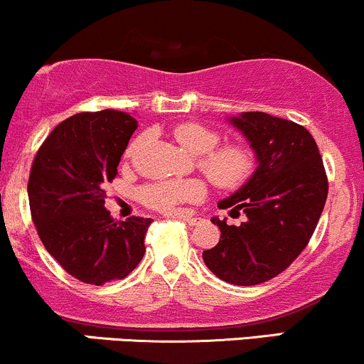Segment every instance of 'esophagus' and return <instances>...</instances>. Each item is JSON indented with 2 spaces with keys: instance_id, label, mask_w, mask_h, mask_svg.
<instances>
[{
  "instance_id": "1",
  "label": "esophagus",
  "mask_w": 364,
  "mask_h": 364,
  "mask_svg": "<svg viewBox=\"0 0 364 364\" xmlns=\"http://www.w3.org/2000/svg\"><path fill=\"white\" fill-rule=\"evenodd\" d=\"M176 217H178V219L185 220V223H186L188 225H196V224H200V219H196V217H191V215H186V214H176Z\"/></svg>"
}]
</instances>
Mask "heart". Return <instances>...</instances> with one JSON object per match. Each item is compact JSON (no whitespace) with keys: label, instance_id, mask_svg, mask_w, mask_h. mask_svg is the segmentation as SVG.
<instances>
[{"label":"heart","instance_id":"b5f03b06","mask_svg":"<svg viewBox=\"0 0 364 364\" xmlns=\"http://www.w3.org/2000/svg\"><path fill=\"white\" fill-rule=\"evenodd\" d=\"M173 136L191 156L198 157V168L208 181L223 190H236L252 178L257 159L253 150L241 144L217 147L220 135L215 129L198 123H183L173 129ZM135 144L129 145L128 154ZM205 195V186L198 179L185 181H157L141 190V200L149 207L162 212H173L179 203L196 202Z\"/></svg>","mask_w":364,"mask_h":364}]
</instances>
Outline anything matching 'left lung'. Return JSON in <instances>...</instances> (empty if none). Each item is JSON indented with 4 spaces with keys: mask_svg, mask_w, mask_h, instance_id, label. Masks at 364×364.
Here are the masks:
<instances>
[{
    "mask_svg": "<svg viewBox=\"0 0 364 364\" xmlns=\"http://www.w3.org/2000/svg\"><path fill=\"white\" fill-rule=\"evenodd\" d=\"M255 152L257 169L240 190L220 200L240 225L214 217L220 240L203 252L210 272L235 286H257L279 275L308 245L325 207L323 161L306 128L267 112L228 116Z\"/></svg>",
    "mask_w": 364,
    "mask_h": 364,
    "instance_id": "1",
    "label": "left lung"
}]
</instances>
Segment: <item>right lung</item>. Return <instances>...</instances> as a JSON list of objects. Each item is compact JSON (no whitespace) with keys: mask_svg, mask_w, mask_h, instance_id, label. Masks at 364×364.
<instances>
[{"mask_svg":"<svg viewBox=\"0 0 364 364\" xmlns=\"http://www.w3.org/2000/svg\"><path fill=\"white\" fill-rule=\"evenodd\" d=\"M139 123L123 111L78 112L53 129L28 178L32 220L44 248L78 281L102 286L139 265L152 219L114 220L104 186Z\"/></svg>","mask_w":364,"mask_h":364,"instance_id":"add662e5","label":"right lung"}]
</instances>
